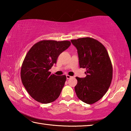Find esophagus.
Masks as SVG:
<instances>
[{
    "mask_svg": "<svg viewBox=\"0 0 131 131\" xmlns=\"http://www.w3.org/2000/svg\"><path fill=\"white\" fill-rule=\"evenodd\" d=\"M71 77H72V76H69V75H66V78H67V79H70Z\"/></svg>",
    "mask_w": 131,
    "mask_h": 131,
    "instance_id": "esophagus-1",
    "label": "esophagus"
}]
</instances>
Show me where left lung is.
Segmentation results:
<instances>
[{"instance_id":"obj_1","label":"left lung","mask_w":131,"mask_h":131,"mask_svg":"<svg viewBox=\"0 0 131 131\" xmlns=\"http://www.w3.org/2000/svg\"><path fill=\"white\" fill-rule=\"evenodd\" d=\"M76 47L81 68H85L84 78L76 77L74 90L83 102L91 105L107 91L113 77V66L107 50L101 42L92 37L71 40Z\"/></svg>"}]
</instances>
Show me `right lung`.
Masks as SVG:
<instances>
[{"label":"right lung","instance_id":"right-lung-1","mask_svg":"<svg viewBox=\"0 0 131 131\" xmlns=\"http://www.w3.org/2000/svg\"><path fill=\"white\" fill-rule=\"evenodd\" d=\"M70 44L68 40H44L35 44L27 52L22 64L21 79L28 94L35 101L49 103L60 95L66 77L51 74L49 70Z\"/></svg>","mask_w":131,"mask_h":131}]
</instances>
